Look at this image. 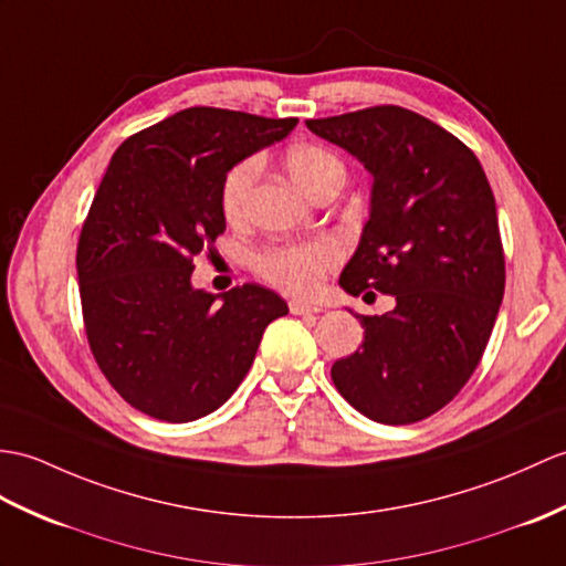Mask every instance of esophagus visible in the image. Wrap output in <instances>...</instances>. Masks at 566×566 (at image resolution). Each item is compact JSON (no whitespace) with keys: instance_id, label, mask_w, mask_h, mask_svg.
<instances>
[{"instance_id":"esophagus-1","label":"esophagus","mask_w":566,"mask_h":566,"mask_svg":"<svg viewBox=\"0 0 566 566\" xmlns=\"http://www.w3.org/2000/svg\"><path fill=\"white\" fill-rule=\"evenodd\" d=\"M289 311H292L294 315H306V313H318L321 306L318 304H311V301L292 298V301H289Z\"/></svg>"}]
</instances>
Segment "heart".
<instances>
[{
    "label": "heart",
    "mask_w": 566,
    "mask_h": 566,
    "mask_svg": "<svg viewBox=\"0 0 566 566\" xmlns=\"http://www.w3.org/2000/svg\"><path fill=\"white\" fill-rule=\"evenodd\" d=\"M258 159H243L233 164L227 176L221 180L219 205L221 212L231 223L245 217L248 195H251L253 180L258 178ZM286 168L294 182L306 192L318 186L327 176H343V164H339L333 151H327L318 144H296L286 151ZM337 262V251L333 243H301V245H272L255 258V270L260 277L270 284L284 289L289 294H308L321 284L323 274Z\"/></svg>",
    "instance_id": "heart-1"
}]
</instances>
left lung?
Instances as JSON below:
<instances>
[{
	"mask_svg": "<svg viewBox=\"0 0 566 566\" xmlns=\"http://www.w3.org/2000/svg\"><path fill=\"white\" fill-rule=\"evenodd\" d=\"M306 125L374 176L369 221L339 286L352 296H374L369 289L396 296L384 315H357L364 343L333 364V384L374 422H419L478 369L504 298L488 176L461 139L400 105Z\"/></svg>",
	"mask_w": 566,
	"mask_h": 566,
	"instance_id": "obj_1",
	"label": "left lung"
}]
</instances>
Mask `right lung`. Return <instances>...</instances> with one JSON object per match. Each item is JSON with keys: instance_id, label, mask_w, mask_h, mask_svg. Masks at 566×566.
<instances>
[{"instance_id": "right-lung-1", "label": "right lung", "mask_w": 566, "mask_h": 566, "mask_svg": "<svg viewBox=\"0 0 566 566\" xmlns=\"http://www.w3.org/2000/svg\"><path fill=\"white\" fill-rule=\"evenodd\" d=\"M296 123L197 105L113 154L78 235L76 274L88 347L135 410L176 424L214 412L251 369L265 327L289 313L260 284L217 301L190 274L227 229V170Z\"/></svg>"}]
</instances>
